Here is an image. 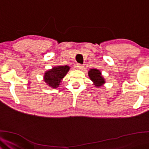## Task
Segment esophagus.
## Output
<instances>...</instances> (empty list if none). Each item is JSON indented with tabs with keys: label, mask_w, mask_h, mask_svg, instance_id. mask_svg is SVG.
Listing matches in <instances>:
<instances>
[{
	"label": "esophagus",
	"mask_w": 149,
	"mask_h": 149,
	"mask_svg": "<svg viewBox=\"0 0 149 149\" xmlns=\"http://www.w3.org/2000/svg\"><path fill=\"white\" fill-rule=\"evenodd\" d=\"M77 68L79 69V70H81L84 68V65H82V64H79V63H77Z\"/></svg>",
	"instance_id": "1"
}]
</instances>
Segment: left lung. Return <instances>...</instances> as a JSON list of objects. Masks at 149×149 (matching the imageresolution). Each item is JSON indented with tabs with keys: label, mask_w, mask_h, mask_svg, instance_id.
<instances>
[{
	"label": "left lung",
	"mask_w": 149,
	"mask_h": 149,
	"mask_svg": "<svg viewBox=\"0 0 149 149\" xmlns=\"http://www.w3.org/2000/svg\"><path fill=\"white\" fill-rule=\"evenodd\" d=\"M101 72L97 69H91L88 72V75L91 79L95 83L96 86H100L105 83L104 78L101 76Z\"/></svg>",
	"instance_id": "left-lung-1"
}]
</instances>
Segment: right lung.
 <instances>
[{"instance_id": "1", "label": "right lung", "mask_w": 149, "mask_h": 149, "mask_svg": "<svg viewBox=\"0 0 149 149\" xmlns=\"http://www.w3.org/2000/svg\"><path fill=\"white\" fill-rule=\"evenodd\" d=\"M69 70L70 67L68 65L57 66V67L53 68L52 70H49L45 72L44 75L45 82H46L47 85L51 87L56 88L59 86L61 79L65 76Z\"/></svg>"}]
</instances>
